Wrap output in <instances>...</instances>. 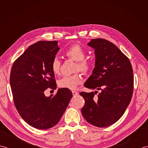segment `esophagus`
<instances>
[{
	"mask_svg": "<svg viewBox=\"0 0 148 148\" xmlns=\"http://www.w3.org/2000/svg\"><path fill=\"white\" fill-rule=\"evenodd\" d=\"M72 95H73V96H76L78 95V92H76V91H72Z\"/></svg>",
	"mask_w": 148,
	"mask_h": 148,
	"instance_id": "34e87169",
	"label": "esophagus"
}]
</instances>
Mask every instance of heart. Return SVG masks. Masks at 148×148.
I'll list each match as a JSON object with an SVG mask.
<instances>
[{"label": "heart", "mask_w": 148, "mask_h": 148, "mask_svg": "<svg viewBox=\"0 0 148 148\" xmlns=\"http://www.w3.org/2000/svg\"><path fill=\"white\" fill-rule=\"evenodd\" d=\"M65 55L69 59L73 60L76 62L75 64L74 71H81L84 74L90 72L93 68V62L90 59L86 58V53L82 46L77 44H74L66 50ZM61 68V62L58 58H54L51 63V69L53 73L58 75ZM81 81V74L78 72L70 76H64L58 81V85L62 88L74 90Z\"/></svg>", "instance_id": "heart-1"}]
</instances>
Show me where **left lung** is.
Segmentation results:
<instances>
[{"instance_id": "1", "label": "left lung", "mask_w": 148, "mask_h": 148, "mask_svg": "<svg viewBox=\"0 0 148 148\" xmlns=\"http://www.w3.org/2000/svg\"><path fill=\"white\" fill-rule=\"evenodd\" d=\"M95 49V67L84 86L100 90L82 92L85 103L81 109L84 119L97 127H106L118 121L131 101L134 91L133 69L130 60L112 42L103 39L88 44Z\"/></svg>"}]
</instances>
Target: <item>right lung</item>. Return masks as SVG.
I'll use <instances>...</instances> for the list:
<instances>
[{"label":"right lung","instance_id":"right-lung-1","mask_svg":"<svg viewBox=\"0 0 148 148\" xmlns=\"http://www.w3.org/2000/svg\"><path fill=\"white\" fill-rule=\"evenodd\" d=\"M58 42L38 41L28 48L12 64L10 84L16 108L21 117L37 129H48L60 120L72 97L60 88L55 95L45 91L56 88L51 63L59 50Z\"/></svg>","mask_w":148,"mask_h":148}]
</instances>
